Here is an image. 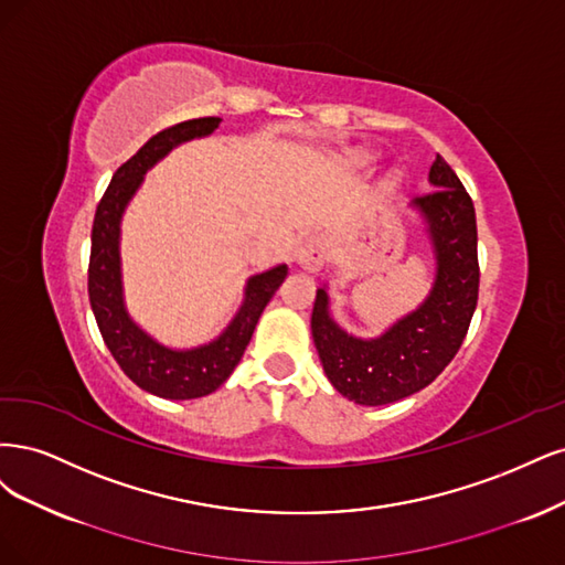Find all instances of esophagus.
Wrapping results in <instances>:
<instances>
[{"label": "esophagus", "mask_w": 565, "mask_h": 565, "mask_svg": "<svg viewBox=\"0 0 565 565\" xmlns=\"http://www.w3.org/2000/svg\"><path fill=\"white\" fill-rule=\"evenodd\" d=\"M329 253H331V246H329V242H326V236L312 234L298 246L296 260L300 267H305L309 271H317L323 267L326 260H329Z\"/></svg>", "instance_id": "esophagus-1"}]
</instances>
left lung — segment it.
<instances>
[{
  "mask_svg": "<svg viewBox=\"0 0 565 565\" xmlns=\"http://www.w3.org/2000/svg\"><path fill=\"white\" fill-rule=\"evenodd\" d=\"M431 192L413 199L436 256V277L415 312L371 340L342 331L329 315V294L317 290L312 338L331 385L361 406H382L427 387L458 354L479 300L477 213L460 178L436 154Z\"/></svg>",
  "mask_w": 565,
  "mask_h": 565,
  "instance_id": "obj_1",
  "label": "left lung"
}]
</instances>
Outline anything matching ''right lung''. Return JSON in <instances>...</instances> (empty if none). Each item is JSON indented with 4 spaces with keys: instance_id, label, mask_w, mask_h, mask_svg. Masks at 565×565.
I'll return each instance as SVG.
<instances>
[{
    "instance_id": "right-lung-1",
    "label": "right lung",
    "mask_w": 565,
    "mask_h": 565,
    "mask_svg": "<svg viewBox=\"0 0 565 565\" xmlns=\"http://www.w3.org/2000/svg\"><path fill=\"white\" fill-rule=\"evenodd\" d=\"M221 121V117L190 119L152 136L113 175L96 209L94 230H90L88 300L107 350L140 390L161 398H175V402L206 396L232 375L253 331H256L265 305L277 294L288 271L286 265H277L250 277L239 312L221 335L202 348H163L126 312L119 258V225L124 209L129 206L131 196L140 188L145 171L167 157L175 145L213 134Z\"/></svg>"
}]
</instances>
